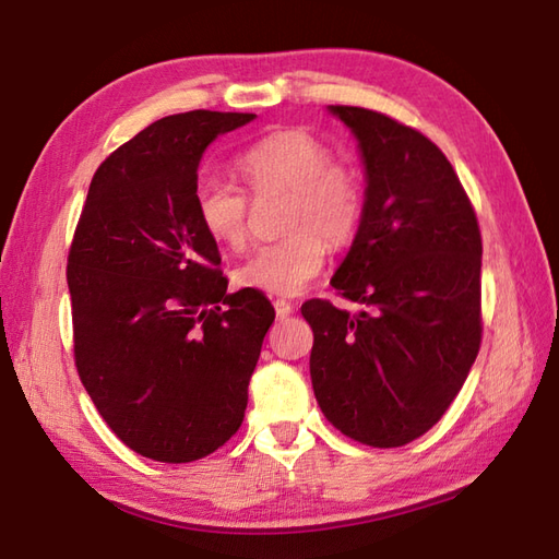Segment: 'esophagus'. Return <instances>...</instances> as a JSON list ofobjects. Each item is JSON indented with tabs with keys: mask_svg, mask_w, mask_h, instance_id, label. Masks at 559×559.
I'll return each mask as SVG.
<instances>
[{
	"mask_svg": "<svg viewBox=\"0 0 559 559\" xmlns=\"http://www.w3.org/2000/svg\"><path fill=\"white\" fill-rule=\"evenodd\" d=\"M273 308H276V316L278 318H288L293 313V302H288L286 298L273 300Z\"/></svg>",
	"mask_w": 559,
	"mask_h": 559,
	"instance_id": "1",
	"label": "esophagus"
}]
</instances>
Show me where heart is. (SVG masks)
<instances>
[{"label": "heart", "instance_id": "obj_1", "mask_svg": "<svg viewBox=\"0 0 559 559\" xmlns=\"http://www.w3.org/2000/svg\"><path fill=\"white\" fill-rule=\"evenodd\" d=\"M323 140L300 128L263 135L239 155V169L253 194L286 192L281 239L261 243L234 269L243 288L293 296L323 269L328 243L347 246L362 224L365 189L353 167L333 163ZM194 216L204 234L226 249H239L249 236V197L216 175H202L192 194Z\"/></svg>", "mask_w": 559, "mask_h": 559}]
</instances>
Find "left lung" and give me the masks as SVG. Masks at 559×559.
<instances>
[{
  "mask_svg": "<svg viewBox=\"0 0 559 559\" xmlns=\"http://www.w3.org/2000/svg\"><path fill=\"white\" fill-rule=\"evenodd\" d=\"M330 112L355 132L367 175L362 224L330 283L365 308L302 302L310 380L335 429L394 449L447 414L476 362L484 243L466 189L427 135L377 110Z\"/></svg>",
  "mask_w": 559,
  "mask_h": 559,
  "instance_id": "1",
  "label": "left lung"
}]
</instances>
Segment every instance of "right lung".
<instances>
[{
	"instance_id": "1",
	"label": "right lung",
	"mask_w": 559,
	"mask_h": 559,
	"mask_svg": "<svg viewBox=\"0 0 559 559\" xmlns=\"http://www.w3.org/2000/svg\"><path fill=\"white\" fill-rule=\"evenodd\" d=\"M253 118L189 110L147 126L96 169L75 226V370L112 433L145 459H204L243 421L276 310L253 288L226 293L192 194L212 140Z\"/></svg>"
}]
</instances>
